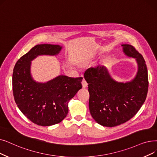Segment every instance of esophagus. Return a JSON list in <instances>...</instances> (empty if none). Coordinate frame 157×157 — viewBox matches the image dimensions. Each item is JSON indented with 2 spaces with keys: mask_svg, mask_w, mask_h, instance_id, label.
Listing matches in <instances>:
<instances>
[{
  "mask_svg": "<svg viewBox=\"0 0 157 157\" xmlns=\"http://www.w3.org/2000/svg\"><path fill=\"white\" fill-rule=\"evenodd\" d=\"M87 85H88V83H86V81L83 79V81H82V86H83V87L85 88V87L87 86Z\"/></svg>",
  "mask_w": 157,
  "mask_h": 157,
  "instance_id": "esophagus-1",
  "label": "esophagus"
}]
</instances>
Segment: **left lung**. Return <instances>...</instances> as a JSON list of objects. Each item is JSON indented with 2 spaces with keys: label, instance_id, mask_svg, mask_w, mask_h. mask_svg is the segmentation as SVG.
<instances>
[{
  "label": "left lung",
  "instance_id": "1",
  "mask_svg": "<svg viewBox=\"0 0 157 157\" xmlns=\"http://www.w3.org/2000/svg\"><path fill=\"white\" fill-rule=\"evenodd\" d=\"M121 45L125 55L137 62L138 71L133 79L118 82L111 78L105 66L100 65L89 68L84 74L88 83L90 114L103 126H116L132 119L144 104L147 94V69L144 58L132 45Z\"/></svg>",
  "mask_w": 157,
  "mask_h": 157
}]
</instances>
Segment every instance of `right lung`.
Returning a JSON list of instances; mask_svg holds the SVG:
<instances>
[{
	"instance_id": "add662e5",
	"label": "right lung",
	"mask_w": 157,
	"mask_h": 157,
	"mask_svg": "<svg viewBox=\"0 0 157 157\" xmlns=\"http://www.w3.org/2000/svg\"><path fill=\"white\" fill-rule=\"evenodd\" d=\"M62 49L59 45H37L17 61L13 69L15 103L27 118L40 126H49L62 121L69 112V101L82 88V77L60 75L46 83L33 78L31 61L40 55H57Z\"/></svg>"
}]
</instances>
